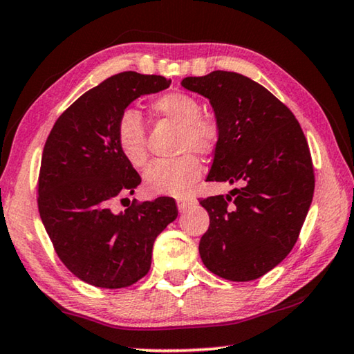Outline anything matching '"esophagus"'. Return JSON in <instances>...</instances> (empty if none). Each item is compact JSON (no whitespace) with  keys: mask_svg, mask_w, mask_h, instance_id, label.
I'll return each mask as SVG.
<instances>
[{"mask_svg":"<svg viewBox=\"0 0 354 354\" xmlns=\"http://www.w3.org/2000/svg\"><path fill=\"white\" fill-rule=\"evenodd\" d=\"M195 200L194 198H179L178 201H176V205H178V209H179V212H183V211H185V209L187 207H190L192 205H195Z\"/></svg>","mask_w":354,"mask_h":354,"instance_id":"34e87169","label":"esophagus"}]
</instances>
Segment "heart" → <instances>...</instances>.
I'll use <instances>...</instances> for the list:
<instances>
[{"label": "heart", "instance_id": "1", "mask_svg": "<svg viewBox=\"0 0 354 354\" xmlns=\"http://www.w3.org/2000/svg\"><path fill=\"white\" fill-rule=\"evenodd\" d=\"M156 115L178 127L176 153L171 160H156L143 173V185L149 195L185 196L201 175V162L195 154L211 156L218 147L220 127L215 118L201 112L200 101L184 92H170L151 103ZM118 148L131 165L140 169L148 160L147 128L134 109L120 113L115 128Z\"/></svg>", "mask_w": 354, "mask_h": 354}]
</instances>
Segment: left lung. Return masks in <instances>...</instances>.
<instances>
[{"mask_svg": "<svg viewBox=\"0 0 354 354\" xmlns=\"http://www.w3.org/2000/svg\"><path fill=\"white\" fill-rule=\"evenodd\" d=\"M181 86L209 100L220 127L206 179L239 184L200 201L211 220L201 261L220 278H261L290 253L313 203L306 137L289 107L247 76L217 70Z\"/></svg>", "mask_w": 354, "mask_h": 354, "instance_id": "left-lung-1", "label": "left lung"}]
</instances>
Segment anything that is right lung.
Wrapping results in <instances>:
<instances>
[{"label":"right lung","instance_id":"add662e5","mask_svg":"<svg viewBox=\"0 0 354 354\" xmlns=\"http://www.w3.org/2000/svg\"><path fill=\"white\" fill-rule=\"evenodd\" d=\"M158 75L123 71L81 95L53 127L41 153L39 212L57 256L84 283L122 289L145 277L156 237L178 217L175 200L112 211L134 194L139 173L120 151V113L142 95L170 87Z\"/></svg>","mask_w":354,"mask_h":354}]
</instances>
